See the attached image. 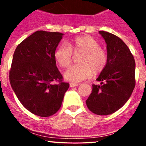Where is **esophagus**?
<instances>
[{
	"label": "esophagus",
	"mask_w": 146,
	"mask_h": 146,
	"mask_svg": "<svg viewBox=\"0 0 146 146\" xmlns=\"http://www.w3.org/2000/svg\"><path fill=\"white\" fill-rule=\"evenodd\" d=\"M69 84L71 87H75V86H77L78 85L77 83H74V82H70Z\"/></svg>",
	"instance_id": "esophagus-1"
}]
</instances>
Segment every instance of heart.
<instances>
[{
    "label": "heart",
    "instance_id": "obj_1",
    "mask_svg": "<svg viewBox=\"0 0 146 146\" xmlns=\"http://www.w3.org/2000/svg\"><path fill=\"white\" fill-rule=\"evenodd\" d=\"M67 45L62 44L57 48L54 58L60 66L67 68L72 62V55L82 53L79 64L73 65L65 71L64 78L71 82H81L89 78L93 73H101L108 62V56L104 50L94 38L82 36L67 42Z\"/></svg>",
    "mask_w": 146,
    "mask_h": 146
}]
</instances>
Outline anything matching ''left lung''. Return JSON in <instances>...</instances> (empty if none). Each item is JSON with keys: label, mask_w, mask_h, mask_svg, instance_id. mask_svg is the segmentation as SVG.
I'll list each match as a JSON object with an SVG mask.
<instances>
[{"label": "left lung", "mask_w": 146, "mask_h": 146, "mask_svg": "<svg viewBox=\"0 0 146 146\" xmlns=\"http://www.w3.org/2000/svg\"><path fill=\"white\" fill-rule=\"evenodd\" d=\"M99 33L107 44L108 62L96 80L101 85L93 84L86 104L92 113L108 115L121 108L132 95L135 86V61L119 37L106 31Z\"/></svg>", "instance_id": "left-lung-1"}]
</instances>
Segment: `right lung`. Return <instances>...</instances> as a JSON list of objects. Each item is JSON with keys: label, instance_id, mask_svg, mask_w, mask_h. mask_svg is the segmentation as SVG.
I'll return each instance as SVG.
<instances>
[{"label": "right lung", "instance_id": "right-lung-1", "mask_svg": "<svg viewBox=\"0 0 146 146\" xmlns=\"http://www.w3.org/2000/svg\"><path fill=\"white\" fill-rule=\"evenodd\" d=\"M63 35L37 31L18 45L13 56L11 86L23 106L38 116L56 113L69 87L63 82L54 58Z\"/></svg>", "mask_w": 146, "mask_h": 146}]
</instances>
